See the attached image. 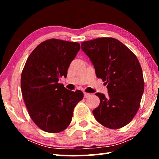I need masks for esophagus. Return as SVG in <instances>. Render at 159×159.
I'll return each instance as SVG.
<instances>
[{
  "instance_id": "1",
  "label": "esophagus",
  "mask_w": 159,
  "mask_h": 159,
  "mask_svg": "<svg viewBox=\"0 0 159 159\" xmlns=\"http://www.w3.org/2000/svg\"><path fill=\"white\" fill-rule=\"evenodd\" d=\"M90 96V93H84V98H87L88 97Z\"/></svg>"
}]
</instances>
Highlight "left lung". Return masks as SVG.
I'll list each match as a JSON object with an SVG mask.
<instances>
[{"mask_svg": "<svg viewBox=\"0 0 159 159\" xmlns=\"http://www.w3.org/2000/svg\"><path fill=\"white\" fill-rule=\"evenodd\" d=\"M90 59L96 76L105 82L108 95L97 93L99 105L93 111L97 121L104 127L118 129L128 124L138 112L144 83L136 55L114 38L103 37L81 43Z\"/></svg>", "mask_w": 159, "mask_h": 159, "instance_id": "left-lung-1", "label": "left lung"}]
</instances>
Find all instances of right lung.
I'll return each mask as SVG.
<instances>
[{"instance_id":"add662e5","label":"right lung","mask_w":159,"mask_h":159,"mask_svg":"<svg viewBox=\"0 0 159 159\" xmlns=\"http://www.w3.org/2000/svg\"><path fill=\"white\" fill-rule=\"evenodd\" d=\"M80 44L55 39L40 43L29 56L21 72V90L32 120L45 132L57 133L68 127L83 93L66 89L58 81L66 77Z\"/></svg>"}]
</instances>
